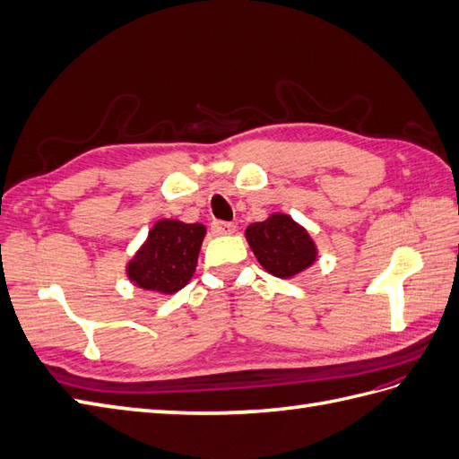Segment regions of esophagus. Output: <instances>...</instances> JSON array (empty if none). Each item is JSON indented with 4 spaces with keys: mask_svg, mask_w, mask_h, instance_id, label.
<instances>
[{
    "mask_svg": "<svg viewBox=\"0 0 459 459\" xmlns=\"http://www.w3.org/2000/svg\"><path fill=\"white\" fill-rule=\"evenodd\" d=\"M212 230H214V233H218V236H230V233L236 231V223L233 221H212Z\"/></svg>",
    "mask_w": 459,
    "mask_h": 459,
    "instance_id": "esophagus-1",
    "label": "esophagus"
}]
</instances>
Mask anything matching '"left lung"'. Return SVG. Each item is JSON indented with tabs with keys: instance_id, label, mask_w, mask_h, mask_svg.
Returning a JSON list of instances; mask_svg holds the SVG:
<instances>
[{
	"instance_id": "left-lung-1",
	"label": "left lung",
	"mask_w": 459,
	"mask_h": 459,
	"mask_svg": "<svg viewBox=\"0 0 459 459\" xmlns=\"http://www.w3.org/2000/svg\"><path fill=\"white\" fill-rule=\"evenodd\" d=\"M245 238L264 271L278 278L304 273L317 259V247L307 230L281 212L251 223Z\"/></svg>"
}]
</instances>
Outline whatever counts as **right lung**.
Listing matches in <instances>:
<instances>
[{"mask_svg":"<svg viewBox=\"0 0 459 459\" xmlns=\"http://www.w3.org/2000/svg\"><path fill=\"white\" fill-rule=\"evenodd\" d=\"M206 236L203 223L160 220L150 230L148 239L126 264L134 286L160 294H175L191 281L200 245Z\"/></svg>","mask_w":459,"mask_h":459,"instance_id":"obj_1","label":"right lung"}]
</instances>
